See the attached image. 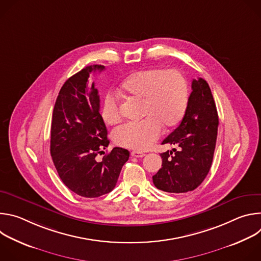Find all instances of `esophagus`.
<instances>
[{
	"mask_svg": "<svg viewBox=\"0 0 261 261\" xmlns=\"http://www.w3.org/2000/svg\"><path fill=\"white\" fill-rule=\"evenodd\" d=\"M131 156L135 157V158H142L145 156V154L142 152H139V151H133V152H131Z\"/></svg>",
	"mask_w": 261,
	"mask_h": 261,
	"instance_id": "34e87169",
	"label": "esophagus"
}]
</instances>
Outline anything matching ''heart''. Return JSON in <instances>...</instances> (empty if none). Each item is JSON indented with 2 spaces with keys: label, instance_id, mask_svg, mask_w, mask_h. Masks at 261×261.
<instances>
[{
  "label": "heart",
  "instance_id": "1",
  "mask_svg": "<svg viewBox=\"0 0 261 261\" xmlns=\"http://www.w3.org/2000/svg\"><path fill=\"white\" fill-rule=\"evenodd\" d=\"M124 91L133 99L142 101L140 122L125 124L114 132L117 144L143 151L162 133V126L173 127L182 118L188 105V86L174 69L153 68L137 71L123 84ZM102 118L109 125L121 121V103L108 95L102 106Z\"/></svg>",
  "mask_w": 261,
  "mask_h": 261
}]
</instances>
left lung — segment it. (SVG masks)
<instances>
[{
	"label": "left lung",
	"mask_w": 261,
	"mask_h": 261,
	"mask_svg": "<svg viewBox=\"0 0 261 261\" xmlns=\"http://www.w3.org/2000/svg\"><path fill=\"white\" fill-rule=\"evenodd\" d=\"M218 113L208 84L193 80L185 116L162 142L175 145L162 153V167L153 175L159 190L169 193L193 191L203 181L212 166L218 131Z\"/></svg>",
	"instance_id": "1"
}]
</instances>
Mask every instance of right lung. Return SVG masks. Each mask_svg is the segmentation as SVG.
<instances>
[{
  "label": "right lung",
  "mask_w": 261,
  "mask_h": 261,
  "mask_svg": "<svg viewBox=\"0 0 261 261\" xmlns=\"http://www.w3.org/2000/svg\"><path fill=\"white\" fill-rule=\"evenodd\" d=\"M104 66H88L74 74L61 88L53 113L50 155L60 178L72 192L94 198L113 191L129 151L114 147L101 161L108 146L107 129L99 113L100 99L93 72Z\"/></svg>",
  "instance_id": "right-lung-1"
}]
</instances>
